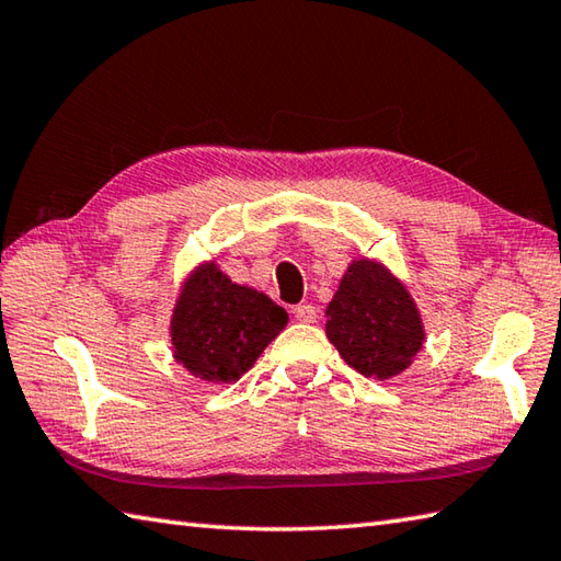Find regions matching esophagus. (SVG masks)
I'll return each mask as SVG.
<instances>
[{
	"label": "esophagus",
	"instance_id": "obj_1",
	"mask_svg": "<svg viewBox=\"0 0 561 561\" xmlns=\"http://www.w3.org/2000/svg\"><path fill=\"white\" fill-rule=\"evenodd\" d=\"M294 318L299 323H316V318H318V311H316V306L313 304H299L294 309Z\"/></svg>",
	"mask_w": 561,
	"mask_h": 561
}]
</instances>
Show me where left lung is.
<instances>
[{
  "label": "left lung",
  "instance_id": "obj_1",
  "mask_svg": "<svg viewBox=\"0 0 561 561\" xmlns=\"http://www.w3.org/2000/svg\"><path fill=\"white\" fill-rule=\"evenodd\" d=\"M325 335L359 375L391 379L423 347L421 313L403 284L379 262L355 260L328 304Z\"/></svg>",
  "mask_w": 561,
  "mask_h": 561
}]
</instances>
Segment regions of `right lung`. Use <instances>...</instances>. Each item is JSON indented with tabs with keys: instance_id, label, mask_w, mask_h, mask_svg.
I'll return each instance as SVG.
<instances>
[{
	"instance_id": "right-lung-1",
	"label": "right lung",
	"mask_w": 561,
	"mask_h": 561,
	"mask_svg": "<svg viewBox=\"0 0 561 561\" xmlns=\"http://www.w3.org/2000/svg\"><path fill=\"white\" fill-rule=\"evenodd\" d=\"M287 321L270 296L233 284L206 262L184 282L174 306V359L204 381H238Z\"/></svg>"
}]
</instances>
